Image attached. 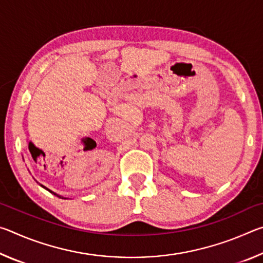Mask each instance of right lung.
<instances>
[{
  "instance_id": "right-lung-1",
  "label": "right lung",
  "mask_w": 263,
  "mask_h": 263,
  "mask_svg": "<svg viewBox=\"0 0 263 263\" xmlns=\"http://www.w3.org/2000/svg\"><path fill=\"white\" fill-rule=\"evenodd\" d=\"M41 185H42V184H41ZM42 186H43V188H44V189H46V190H48V191H50V193H52V194H54V195H57L55 193H53V191H52V190H50V189H47V188H46V186H44V185H42ZM57 196H58V197H60V198H64V197H61V196H59V195H57Z\"/></svg>"
}]
</instances>
